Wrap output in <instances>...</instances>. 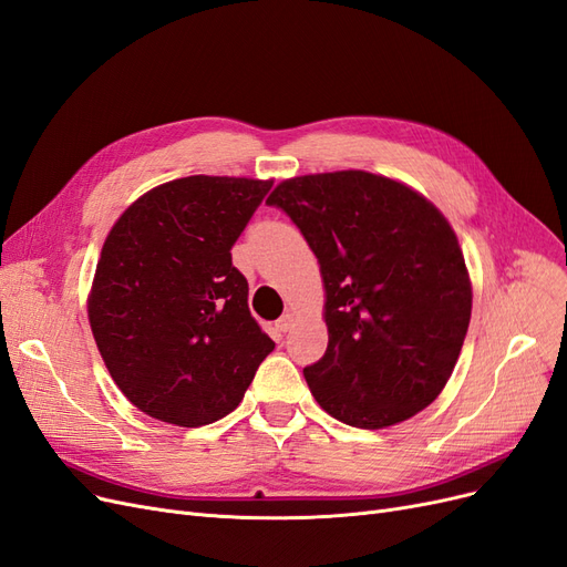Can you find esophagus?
Segmentation results:
<instances>
[{
    "label": "esophagus",
    "instance_id": "1",
    "mask_svg": "<svg viewBox=\"0 0 567 567\" xmlns=\"http://www.w3.org/2000/svg\"><path fill=\"white\" fill-rule=\"evenodd\" d=\"M292 319H296V317H292L290 311H288V315H284V317L277 321V328L281 330V333H286V330H290V326H292Z\"/></svg>",
    "mask_w": 567,
    "mask_h": 567
}]
</instances>
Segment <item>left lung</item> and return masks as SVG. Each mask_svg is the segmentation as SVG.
<instances>
[{"instance_id":"obj_1","label":"left lung","mask_w":567,"mask_h":567,"mask_svg":"<svg viewBox=\"0 0 567 567\" xmlns=\"http://www.w3.org/2000/svg\"><path fill=\"white\" fill-rule=\"evenodd\" d=\"M267 204L321 265L328 347L305 368L319 405L359 429L420 413L453 375L472 319L451 223L420 192L365 171L284 181Z\"/></svg>"}]
</instances>
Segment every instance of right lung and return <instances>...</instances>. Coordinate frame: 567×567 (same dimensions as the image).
Listing matches in <instances>:
<instances>
[{"instance_id":"right-lung-1","label":"right lung","mask_w":567,"mask_h":567,"mask_svg":"<svg viewBox=\"0 0 567 567\" xmlns=\"http://www.w3.org/2000/svg\"><path fill=\"white\" fill-rule=\"evenodd\" d=\"M269 189L189 175L143 194L110 229L89 321L112 380L145 415L178 426L229 415L275 349L229 252Z\"/></svg>"}]
</instances>
